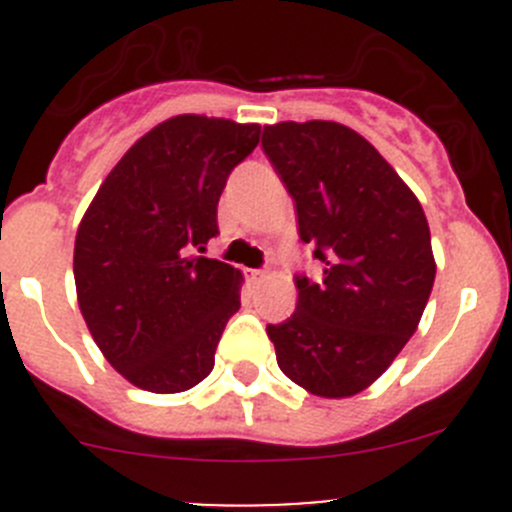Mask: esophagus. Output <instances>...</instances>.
<instances>
[{
	"label": "esophagus",
	"instance_id": "1",
	"mask_svg": "<svg viewBox=\"0 0 512 512\" xmlns=\"http://www.w3.org/2000/svg\"><path fill=\"white\" fill-rule=\"evenodd\" d=\"M245 277L252 282V285H257V282L265 280V270H245Z\"/></svg>",
	"mask_w": 512,
	"mask_h": 512
}]
</instances>
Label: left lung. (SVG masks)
I'll list each match as a JSON object with an SVG mask.
<instances>
[{"label":"left lung","mask_w":512,"mask_h":512,"mask_svg":"<svg viewBox=\"0 0 512 512\" xmlns=\"http://www.w3.org/2000/svg\"><path fill=\"white\" fill-rule=\"evenodd\" d=\"M262 151L297 210L322 277L297 275V309L267 324L294 384L344 399L374 384L416 332L436 262L421 203L374 146L334 121L275 123Z\"/></svg>","instance_id":"left-lung-1"}]
</instances>
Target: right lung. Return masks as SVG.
<instances>
[{
	"label": "right lung",
	"mask_w": 512,
	"mask_h": 512,
	"mask_svg": "<svg viewBox=\"0 0 512 512\" xmlns=\"http://www.w3.org/2000/svg\"><path fill=\"white\" fill-rule=\"evenodd\" d=\"M257 143V123L168 118L128 148L81 220V314L108 364L138 389L178 394L213 371L242 275L195 250L218 235L227 178Z\"/></svg>",
	"instance_id": "obj_1"
}]
</instances>
